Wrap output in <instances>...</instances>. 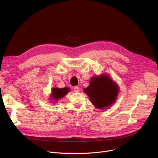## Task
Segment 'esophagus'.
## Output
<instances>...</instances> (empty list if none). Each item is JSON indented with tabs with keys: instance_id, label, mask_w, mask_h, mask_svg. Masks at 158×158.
I'll list each match as a JSON object with an SVG mask.
<instances>
[{
	"instance_id": "1",
	"label": "esophagus",
	"mask_w": 158,
	"mask_h": 158,
	"mask_svg": "<svg viewBox=\"0 0 158 158\" xmlns=\"http://www.w3.org/2000/svg\"><path fill=\"white\" fill-rule=\"evenodd\" d=\"M73 89H74L75 92H79V87H78V86H75L73 88Z\"/></svg>"
}]
</instances>
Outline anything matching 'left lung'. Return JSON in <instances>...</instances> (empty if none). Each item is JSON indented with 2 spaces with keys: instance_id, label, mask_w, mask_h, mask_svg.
I'll use <instances>...</instances> for the list:
<instances>
[{
  "instance_id": "obj_1",
  "label": "left lung",
  "mask_w": 158,
  "mask_h": 158,
  "mask_svg": "<svg viewBox=\"0 0 158 158\" xmlns=\"http://www.w3.org/2000/svg\"><path fill=\"white\" fill-rule=\"evenodd\" d=\"M118 88L107 75L102 74L92 77L89 86L84 89V92L97 109H105L115 102Z\"/></svg>"
}]
</instances>
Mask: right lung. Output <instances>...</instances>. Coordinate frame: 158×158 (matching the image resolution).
<instances>
[{
	"mask_svg": "<svg viewBox=\"0 0 158 158\" xmlns=\"http://www.w3.org/2000/svg\"><path fill=\"white\" fill-rule=\"evenodd\" d=\"M70 91L69 88L65 87L63 88H54L52 89V94L51 97L52 99L54 101H59L60 99L69 93Z\"/></svg>",
	"mask_w": 158,
	"mask_h": 158,
	"instance_id": "add662e5",
	"label": "right lung"
}]
</instances>
